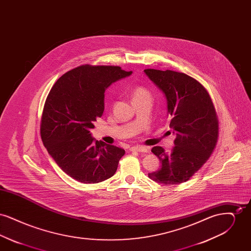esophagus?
I'll list each match as a JSON object with an SVG mask.
<instances>
[{
    "mask_svg": "<svg viewBox=\"0 0 251 251\" xmlns=\"http://www.w3.org/2000/svg\"><path fill=\"white\" fill-rule=\"evenodd\" d=\"M130 150L131 151H138V152H148L149 151V149L144 146H133Z\"/></svg>",
    "mask_w": 251,
    "mask_h": 251,
    "instance_id": "esophagus-1",
    "label": "esophagus"
}]
</instances>
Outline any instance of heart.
Here are the masks:
<instances>
[{
    "label": "heart",
    "mask_w": 251,
    "mask_h": 251,
    "mask_svg": "<svg viewBox=\"0 0 251 251\" xmlns=\"http://www.w3.org/2000/svg\"><path fill=\"white\" fill-rule=\"evenodd\" d=\"M132 100H139L144 99H151L150 92L141 86H137L132 90Z\"/></svg>",
    "instance_id": "heart-1"
}]
</instances>
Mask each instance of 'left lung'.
<instances>
[{
  "label": "left lung",
  "instance_id": "obj_1",
  "mask_svg": "<svg viewBox=\"0 0 251 251\" xmlns=\"http://www.w3.org/2000/svg\"><path fill=\"white\" fill-rule=\"evenodd\" d=\"M144 72L166 97L169 127L176 135L171 152L152 148L162 166L149 177L164 184H179L190 179L214 151L218 137L215 107L202 84L184 73L152 69Z\"/></svg>",
  "mask_w": 251,
  "mask_h": 251
}]
</instances>
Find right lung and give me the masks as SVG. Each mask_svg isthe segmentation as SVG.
Returning <instances> with one entry per match:
<instances>
[{"instance_id": "obj_1", "label": "right lung", "mask_w": 251, "mask_h": 251, "mask_svg": "<svg viewBox=\"0 0 251 251\" xmlns=\"http://www.w3.org/2000/svg\"><path fill=\"white\" fill-rule=\"evenodd\" d=\"M131 72L115 66H81L62 75L49 93L40 133L58 167L83 183L111 178L125 151L95 141L90 130L104 111V92Z\"/></svg>"}]
</instances>
